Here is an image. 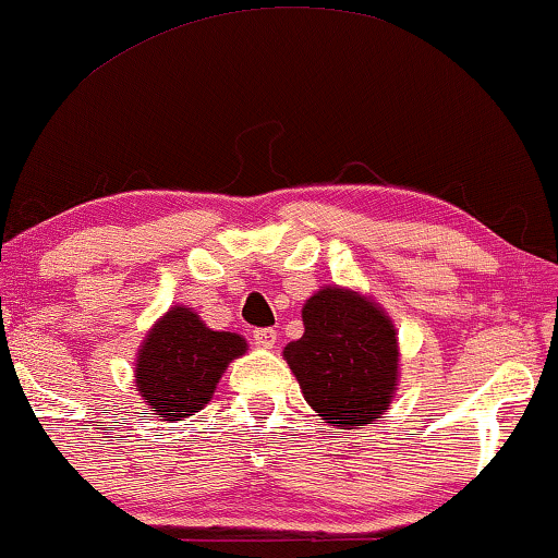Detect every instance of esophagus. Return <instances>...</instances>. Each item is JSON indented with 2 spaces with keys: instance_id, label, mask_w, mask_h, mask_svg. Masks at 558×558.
<instances>
[{
  "instance_id": "esophagus-1",
  "label": "esophagus",
  "mask_w": 558,
  "mask_h": 558,
  "mask_svg": "<svg viewBox=\"0 0 558 558\" xmlns=\"http://www.w3.org/2000/svg\"><path fill=\"white\" fill-rule=\"evenodd\" d=\"M253 341H256V345H262V349H274V343H277V330L256 328L253 330Z\"/></svg>"
}]
</instances>
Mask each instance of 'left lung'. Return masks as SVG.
<instances>
[{
  "label": "left lung",
  "instance_id": "left-lung-1",
  "mask_svg": "<svg viewBox=\"0 0 558 558\" xmlns=\"http://www.w3.org/2000/svg\"><path fill=\"white\" fill-rule=\"evenodd\" d=\"M305 336L284 349L310 408L338 428L389 408L397 381L395 325L356 292L325 287L302 307Z\"/></svg>",
  "mask_w": 558,
  "mask_h": 558
}]
</instances>
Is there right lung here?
<instances>
[{
  "label": "right lung",
  "mask_w": 558,
  "mask_h": 558,
  "mask_svg": "<svg viewBox=\"0 0 558 558\" xmlns=\"http://www.w3.org/2000/svg\"><path fill=\"white\" fill-rule=\"evenodd\" d=\"M245 351L235 332L209 330L192 310L173 307L148 332L135 385L156 415L179 421L209 402L226 366Z\"/></svg>",
  "instance_id": "1"
}]
</instances>
